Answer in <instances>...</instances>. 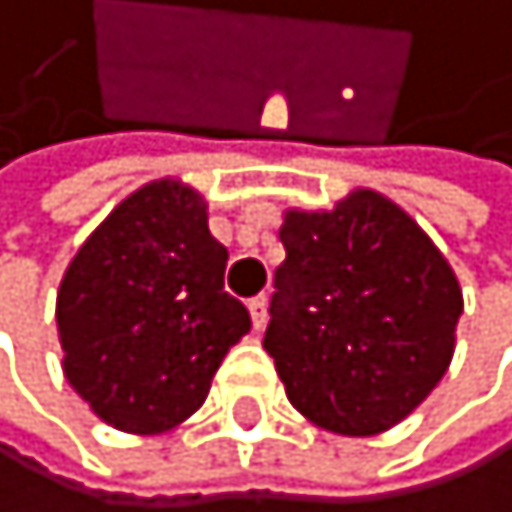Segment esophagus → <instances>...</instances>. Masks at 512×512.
I'll use <instances>...</instances> for the list:
<instances>
[{"label":"esophagus","mask_w":512,"mask_h":512,"mask_svg":"<svg viewBox=\"0 0 512 512\" xmlns=\"http://www.w3.org/2000/svg\"><path fill=\"white\" fill-rule=\"evenodd\" d=\"M249 315H253V329H263L269 319V299L266 296L249 299Z\"/></svg>","instance_id":"1"}]
</instances>
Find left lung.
I'll return each mask as SVG.
<instances>
[{"instance_id": "8db88e82", "label": "left lung", "mask_w": 512, "mask_h": 512, "mask_svg": "<svg viewBox=\"0 0 512 512\" xmlns=\"http://www.w3.org/2000/svg\"><path fill=\"white\" fill-rule=\"evenodd\" d=\"M263 348L292 408L345 437L381 434L437 388L464 292L398 203L352 190L332 210H286Z\"/></svg>"}]
</instances>
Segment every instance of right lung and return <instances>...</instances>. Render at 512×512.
<instances>
[{
	"mask_svg": "<svg viewBox=\"0 0 512 512\" xmlns=\"http://www.w3.org/2000/svg\"><path fill=\"white\" fill-rule=\"evenodd\" d=\"M226 246L207 203L180 180H154L108 213L58 286L65 378L104 424L164 434L207 401L249 312L223 292Z\"/></svg>",
	"mask_w": 512,
	"mask_h": 512,
	"instance_id": "right-lung-1",
	"label": "right lung"
}]
</instances>
